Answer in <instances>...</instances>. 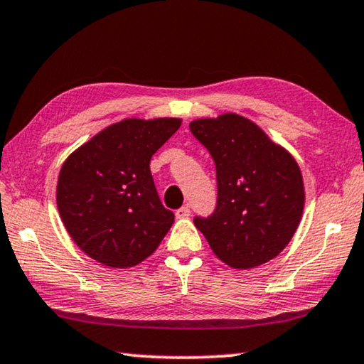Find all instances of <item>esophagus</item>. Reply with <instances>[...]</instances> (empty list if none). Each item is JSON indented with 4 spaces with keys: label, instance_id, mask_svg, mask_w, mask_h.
<instances>
[{
    "label": "esophagus",
    "instance_id": "esophagus-1",
    "mask_svg": "<svg viewBox=\"0 0 364 364\" xmlns=\"http://www.w3.org/2000/svg\"><path fill=\"white\" fill-rule=\"evenodd\" d=\"M175 215H176V218H188L189 215H191V210H189L188 205H183L181 209H178L175 212Z\"/></svg>",
    "mask_w": 364,
    "mask_h": 364
}]
</instances>
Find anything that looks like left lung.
<instances>
[{"label": "left lung", "instance_id": "obj_1", "mask_svg": "<svg viewBox=\"0 0 364 364\" xmlns=\"http://www.w3.org/2000/svg\"><path fill=\"white\" fill-rule=\"evenodd\" d=\"M189 129L215 161V212L194 218L213 255L233 269H252L279 256L304 209L296 160L236 113L194 119Z\"/></svg>", "mask_w": 364, "mask_h": 364}]
</instances>
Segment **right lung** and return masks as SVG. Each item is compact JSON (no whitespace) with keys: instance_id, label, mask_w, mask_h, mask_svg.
<instances>
[{"instance_id":"obj_1","label":"right lung","mask_w":364,"mask_h":364,"mask_svg":"<svg viewBox=\"0 0 364 364\" xmlns=\"http://www.w3.org/2000/svg\"><path fill=\"white\" fill-rule=\"evenodd\" d=\"M180 126V118H126L65 160L58 212L74 243L94 261L134 267L168 233L175 215L160 203L151 159Z\"/></svg>"}]
</instances>
